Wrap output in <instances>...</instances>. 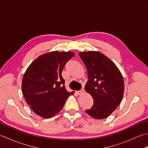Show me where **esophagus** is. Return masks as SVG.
<instances>
[{"instance_id": "1", "label": "esophagus", "mask_w": 148, "mask_h": 148, "mask_svg": "<svg viewBox=\"0 0 148 148\" xmlns=\"http://www.w3.org/2000/svg\"><path fill=\"white\" fill-rule=\"evenodd\" d=\"M77 93L78 95H81V94H82L84 93V89H81V90L79 91H77Z\"/></svg>"}]
</instances>
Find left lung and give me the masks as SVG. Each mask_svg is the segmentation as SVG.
Segmentation results:
<instances>
[{"label": "left lung", "mask_w": 148, "mask_h": 148, "mask_svg": "<svg viewBox=\"0 0 148 148\" xmlns=\"http://www.w3.org/2000/svg\"><path fill=\"white\" fill-rule=\"evenodd\" d=\"M79 55L86 66L88 78L84 89L93 99V106L85 112L93 118H106L121 101L123 78L116 65L102 53L88 51Z\"/></svg>", "instance_id": "1"}]
</instances>
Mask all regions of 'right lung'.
<instances>
[{
  "instance_id": "add662e5",
  "label": "right lung",
  "mask_w": 148,
  "mask_h": 148,
  "mask_svg": "<svg viewBox=\"0 0 148 148\" xmlns=\"http://www.w3.org/2000/svg\"><path fill=\"white\" fill-rule=\"evenodd\" d=\"M74 56L72 52L52 51L39 56L27 68L22 80V93L27 104L40 117L49 118L61 111L68 97L63 69Z\"/></svg>"
}]
</instances>
